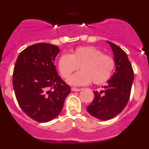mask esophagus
<instances>
[{"mask_svg": "<svg viewBox=\"0 0 149 149\" xmlns=\"http://www.w3.org/2000/svg\"><path fill=\"white\" fill-rule=\"evenodd\" d=\"M72 90L73 91V92H78V91H81V89H80V88L72 87Z\"/></svg>", "mask_w": 149, "mask_h": 149, "instance_id": "34e87169", "label": "esophagus"}]
</instances>
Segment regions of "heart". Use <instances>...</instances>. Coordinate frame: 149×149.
<instances>
[{"label": "heart", "instance_id": "obj_1", "mask_svg": "<svg viewBox=\"0 0 149 149\" xmlns=\"http://www.w3.org/2000/svg\"><path fill=\"white\" fill-rule=\"evenodd\" d=\"M81 67V72L74 74L68 83L74 86H84L93 81L101 85L110 80L116 67L112 56L93 46H81L72 54H63L58 60V69L63 78H68Z\"/></svg>", "mask_w": 149, "mask_h": 149}]
</instances>
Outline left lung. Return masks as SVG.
Returning <instances> with one entry per match:
<instances>
[{
    "instance_id": "left-lung-1",
    "label": "left lung",
    "mask_w": 149,
    "mask_h": 149,
    "mask_svg": "<svg viewBox=\"0 0 149 149\" xmlns=\"http://www.w3.org/2000/svg\"><path fill=\"white\" fill-rule=\"evenodd\" d=\"M113 51L116 72L103 90L94 91V100L86 107L89 113L101 120L116 116L130 98L134 74L127 54L118 45L107 41Z\"/></svg>"
}]
</instances>
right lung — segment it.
I'll list each match as a JSON object with an SVG mask.
<instances>
[{
	"label": "right lung",
	"instance_id": "right-lung-1",
	"mask_svg": "<svg viewBox=\"0 0 149 149\" xmlns=\"http://www.w3.org/2000/svg\"><path fill=\"white\" fill-rule=\"evenodd\" d=\"M56 45L37 43L22 51L15 62L13 84L19 106L29 117L47 122L60 114L71 92L54 65Z\"/></svg>",
	"mask_w": 149,
	"mask_h": 149
}]
</instances>
